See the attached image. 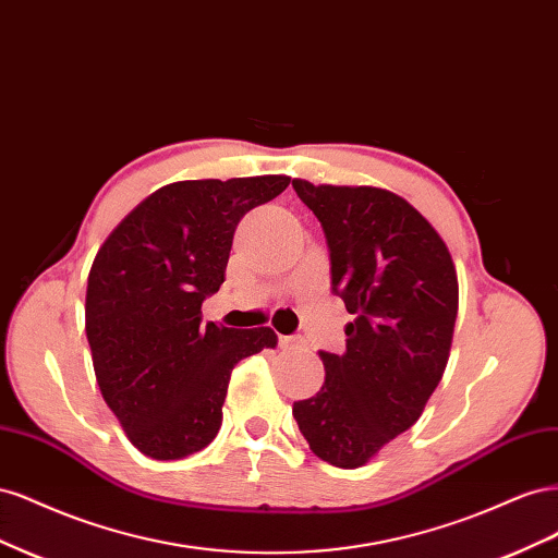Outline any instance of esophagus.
I'll use <instances>...</instances> for the list:
<instances>
[{
  "instance_id": "34e87169",
  "label": "esophagus",
  "mask_w": 558,
  "mask_h": 558,
  "mask_svg": "<svg viewBox=\"0 0 558 558\" xmlns=\"http://www.w3.org/2000/svg\"><path fill=\"white\" fill-rule=\"evenodd\" d=\"M302 344H305V340H302L300 335H283V337H279V347L281 349H300Z\"/></svg>"
}]
</instances>
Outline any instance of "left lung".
Wrapping results in <instances>:
<instances>
[{"mask_svg": "<svg viewBox=\"0 0 558 558\" xmlns=\"http://www.w3.org/2000/svg\"><path fill=\"white\" fill-rule=\"evenodd\" d=\"M330 251L332 293L347 312V351H318L326 381L293 416L310 449L361 468L416 424L449 361L459 279L451 253L408 199L373 185L293 179Z\"/></svg>", "mask_w": 558, "mask_h": 558, "instance_id": "8db88e82", "label": "left lung"}]
</instances>
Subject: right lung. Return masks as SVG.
I'll list each match as a JSON object with an SVG mask.
<instances>
[{"instance_id": "obj_1", "label": "right lung", "mask_w": 558, "mask_h": 558, "mask_svg": "<svg viewBox=\"0 0 558 558\" xmlns=\"http://www.w3.org/2000/svg\"><path fill=\"white\" fill-rule=\"evenodd\" d=\"M289 177L162 185L99 246L88 275L86 335L95 377L130 442L156 461L205 449L221 428L232 367L277 347L272 328L202 324L226 281L234 228Z\"/></svg>"}]
</instances>
